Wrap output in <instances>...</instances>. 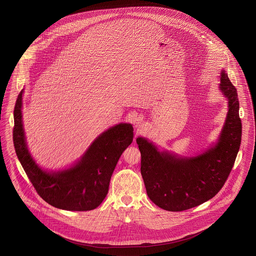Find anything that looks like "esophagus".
<instances>
[{
	"label": "esophagus",
	"mask_w": 256,
	"mask_h": 256,
	"mask_svg": "<svg viewBox=\"0 0 256 256\" xmlns=\"http://www.w3.org/2000/svg\"><path fill=\"white\" fill-rule=\"evenodd\" d=\"M142 123H144V119H142V118L140 116H136L135 118L133 119V124H134V126H135V128H140V126H142Z\"/></svg>",
	"instance_id": "obj_1"
}]
</instances>
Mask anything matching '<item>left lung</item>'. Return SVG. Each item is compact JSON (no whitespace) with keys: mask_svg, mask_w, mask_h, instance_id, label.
Instances as JSON below:
<instances>
[{"mask_svg":"<svg viewBox=\"0 0 256 256\" xmlns=\"http://www.w3.org/2000/svg\"><path fill=\"white\" fill-rule=\"evenodd\" d=\"M219 90L228 100V114L216 142L195 156L159 150L146 138H137L140 172L150 200L170 212L184 211L212 199L224 186L242 140L237 90L224 69Z\"/></svg>","mask_w":256,"mask_h":256,"instance_id":"left-lung-1","label":"left lung"}]
</instances>
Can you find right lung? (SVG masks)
<instances>
[{
  "label": "right lung",
  "mask_w": 256,
  "mask_h": 256,
  "mask_svg": "<svg viewBox=\"0 0 256 256\" xmlns=\"http://www.w3.org/2000/svg\"><path fill=\"white\" fill-rule=\"evenodd\" d=\"M24 88L14 110L12 140L19 162L38 195L52 206L68 211H90L107 195L112 172L133 140V126L120 123L104 131L68 168L45 170L33 159L26 140L22 119Z\"/></svg>",
  "instance_id": "1"
}]
</instances>
